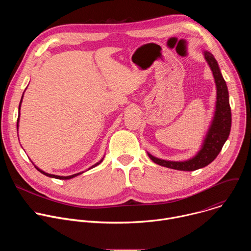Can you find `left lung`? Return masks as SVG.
I'll list each match as a JSON object with an SVG mask.
<instances>
[{"instance_id":"8db88e82","label":"left lung","mask_w":251,"mask_h":251,"mask_svg":"<svg viewBox=\"0 0 251 251\" xmlns=\"http://www.w3.org/2000/svg\"><path fill=\"white\" fill-rule=\"evenodd\" d=\"M203 56L211 70L217 86L216 109H214L212 120L203 138L200 151L191 159L185 161H169L154 157L147 152L149 158L160 166L178 171H196L201 169L218 157L229 136L231 111L228 89L214 56L207 50H203Z\"/></svg>"}]
</instances>
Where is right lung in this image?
<instances>
[{
	"label": "right lung",
	"mask_w": 251,
	"mask_h": 251,
	"mask_svg": "<svg viewBox=\"0 0 251 251\" xmlns=\"http://www.w3.org/2000/svg\"><path fill=\"white\" fill-rule=\"evenodd\" d=\"M25 93V92H24ZM24 93H23V96H22V99H21V102H20V105H19V116H18V121H17V130H19V122H20V115H21V113H20V110H21V105H22V101H23V97H24ZM103 159H104V157L99 161V162H97L96 164H94L93 166H91L88 170H90V169H92V168H94V167H96V166H98L102 161H103ZM33 164V163H32ZM33 166L35 167V169H37L38 171H40L42 174H44L45 176H50V177H54V178H58V180H69V178H73V177H75V176H79V175H81L82 173H84V172H80V173H77V174H75V175H71V176H56V175H51V174H49V173H46L45 171H43V170H41L40 168H38L37 166H35L34 164H33ZM88 170H86V171H88Z\"/></svg>",
	"instance_id": "right-lung-1"
}]
</instances>
